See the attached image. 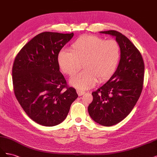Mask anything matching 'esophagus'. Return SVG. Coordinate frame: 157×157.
<instances>
[{"instance_id":"1","label":"esophagus","mask_w":157,"mask_h":157,"mask_svg":"<svg viewBox=\"0 0 157 157\" xmlns=\"http://www.w3.org/2000/svg\"><path fill=\"white\" fill-rule=\"evenodd\" d=\"M77 94L79 96H82L83 94H85V92L80 91V90H77Z\"/></svg>"}]
</instances>
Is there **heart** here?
<instances>
[{"label":"heart","mask_w":157,"mask_h":157,"mask_svg":"<svg viewBox=\"0 0 157 157\" xmlns=\"http://www.w3.org/2000/svg\"><path fill=\"white\" fill-rule=\"evenodd\" d=\"M121 56V46L115 40L94 35H83L71 44L70 51L61 50L58 55L59 69L65 75H74L70 84L78 90L93 87L98 81L105 82L115 73Z\"/></svg>","instance_id":"b5f03b06"}]
</instances>
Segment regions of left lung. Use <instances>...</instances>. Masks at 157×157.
I'll return each mask as SVG.
<instances>
[{"label":"left lung","mask_w":157,"mask_h":157,"mask_svg":"<svg viewBox=\"0 0 157 157\" xmlns=\"http://www.w3.org/2000/svg\"><path fill=\"white\" fill-rule=\"evenodd\" d=\"M116 38L121 56L111 78L92 93L88 111L99 124L111 126L125 118L134 107L143 89L145 65L140 51L126 36L117 31H100Z\"/></svg>","instance_id":"8db88e82"}]
</instances>
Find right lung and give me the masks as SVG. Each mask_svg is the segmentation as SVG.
<instances>
[{
  "instance_id": "add662e5",
  "label": "right lung",
  "mask_w": 157,
  "mask_h": 157,
  "mask_svg": "<svg viewBox=\"0 0 157 157\" xmlns=\"http://www.w3.org/2000/svg\"><path fill=\"white\" fill-rule=\"evenodd\" d=\"M72 33L43 32L23 47L12 67L16 98L27 115L40 125L54 126L67 117L78 98L59 71L58 55Z\"/></svg>"
}]
</instances>
